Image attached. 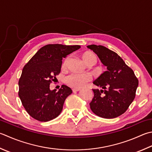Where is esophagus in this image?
<instances>
[{
    "label": "esophagus",
    "instance_id": "esophagus-1",
    "mask_svg": "<svg viewBox=\"0 0 152 152\" xmlns=\"http://www.w3.org/2000/svg\"><path fill=\"white\" fill-rule=\"evenodd\" d=\"M80 90H81V89H80V88H73L72 89V91H73V92H76V91H80Z\"/></svg>",
    "mask_w": 152,
    "mask_h": 152
}]
</instances>
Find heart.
<instances>
[{
    "label": "heart",
    "instance_id": "heart-1",
    "mask_svg": "<svg viewBox=\"0 0 152 152\" xmlns=\"http://www.w3.org/2000/svg\"><path fill=\"white\" fill-rule=\"evenodd\" d=\"M84 61L89 65H94L96 63L97 58L93 53L90 52L85 53L82 56ZM67 62V59L64 62L62 66H65ZM91 77L87 74H80L76 72H71L65 77V82L72 88H80L84 86L86 83L90 81Z\"/></svg>",
    "mask_w": 152,
    "mask_h": 152
}]
</instances>
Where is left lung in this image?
Returning a JSON list of instances; mask_svg holds the SVG:
<instances>
[{"label": "left lung", "instance_id": "left-lung-1", "mask_svg": "<svg viewBox=\"0 0 152 152\" xmlns=\"http://www.w3.org/2000/svg\"><path fill=\"white\" fill-rule=\"evenodd\" d=\"M88 48L96 53L107 68L93 82L102 90L93 89L90 103L94 114L113 118L123 114L134 99L138 80L134 72L117 53L102 45H91Z\"/></svg>", "mask_w": 152, "mask_h": 152}]
</instances>
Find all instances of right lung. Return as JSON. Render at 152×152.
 Listing matches in <instances>:
<instances>
[{
	"mask_svg": "<svg viewBox=\"0 0 152 152\" xmlns=\"http://www.w3.org/2000/svg\"><path fill=\"white\" fill-rule=\"evenodd\" d=\"M80 48V45H47L23 67L18 82V96L31 117L47 122L60 115L65 99L72 91L65 85L58 91L50 90L49 85L61 72L62 58Z\"/></svg>",
	"mask_w": 152,
	"mask_h": 152,
	"instance_id": "obj_1",
	"label": "right lung"
}]
</instances>
